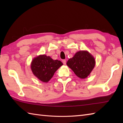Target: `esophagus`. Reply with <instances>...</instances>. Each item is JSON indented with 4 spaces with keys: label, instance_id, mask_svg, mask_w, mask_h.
<instances>
[{
    "label": "esophagus",
    "instance_id": "1",
    "mask_svg": "<svg viewBox=\"0 0 123 123\" xmlns=\"http://www.w3.org/2000/svg\"><path fill=\"white\" fill-rule=\"evenodd\" d=\"M62 62H63V63L64 64H66V60H62Z\"/></svg>",
    "mask_w": 123,
    "mask_h": 123
}]
</instances>
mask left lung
<instances>
[{"label": "left lung", "mask_w": 123, "mask_h": 123, "mask_svg": "<svg viewBox=\"0 0 123 123\" xmlns=\"http://www.w3.org/2000/svg\"><path fill=\"white\" fill-rule=\"evenodd\" d=\"M67 66L81 79L87 78L95 66L93 57L87 51H80L76 53L72 58L69 59Z\"/></svg>", "instance_id": "8db88e82"}]
</instances>
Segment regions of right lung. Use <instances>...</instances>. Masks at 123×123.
<instances>
[{
  "label": "right lung",
  "instance_id": "1",
  "mask_svg": "<svg viewBox=\"0 0 123 123\" xmlns=\"http://www.w3.org/2000/svg\"><path fill=\"white\" fill-rule=\"evenodd\" d=\"M62 65L63 63L59 60H53L46 55H41L33 60L31 69L33 74L39 80L47 82Z\"/></svg>",
  "mask_w": 123,
  "mask_h": 123
}]
</instances>
